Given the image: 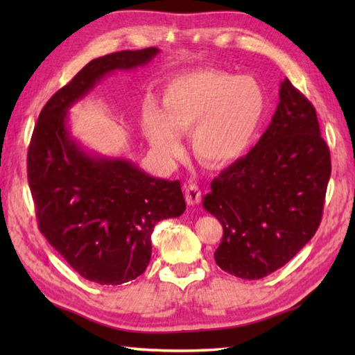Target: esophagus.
<instances>
[{
	"label": "esophagus",
	"mask_w": 355,
	"mask_h": 355,
	"mask_svg": "<svg viewBox=\"0 0 355 355\" xmlns=\"http://www.w3.org/2000/svg\"><path fill=\"white\" fill-rule=\"evenodd\" d=\"M184 195H186V202L189 206L198 205L200 200H201V191L195 183H189L184 187Z\"/></svg>",
	"instance_id": "obj_1"
}]
</instances>
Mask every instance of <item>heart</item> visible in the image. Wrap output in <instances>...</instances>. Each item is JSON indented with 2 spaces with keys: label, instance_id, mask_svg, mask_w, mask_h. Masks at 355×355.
<instances>
[{
  "label": "heart",
  "instance_id": "obj_1",
  "mask_svg": "<svg viewBox=\"0 0 355 355\" xmlns=\"http://www.w3.org/2000/svg\"><path fill=\"white\" fill-rule=\"evenodd\" d=\"M162 110L141 108V130L154 153L172 162L191 132L193 153L210 166L239 160L259 132L267 97L250 76L197 70L173 76L162 92Z\"/></svg>",
  "mask_w": 355,
  "mask_h": 355
}]
</instances>
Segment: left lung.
Returning a JSON list of instances; mask_svg holds the SVG:
<instances>
[{
    "instance_id": "8db88e82",
    "label": "left lung",
    "mask_w": 355,
    "mask_h": 355,
    "mask_svg": "<svg viewBox=\"0 0 355 355\" xmlns=\"http://www.w3.org/2000/svg\"><path fill=\"white\" fill-rule=\"evenodd\" d=\"M329 175L315 110L285 78L266 132L202 200L223 224L214 254L220 268L253 281L293 259L319 227Z\"/></svg>"
}]
</instances>
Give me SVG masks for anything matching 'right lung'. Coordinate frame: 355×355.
<instances>
[{
    "mask_svg": "<svg viewBox=\"0 0 355 355\" xmlns=\"http://www.w3.org/2000/svg\"><path fill=\"white\" fill-rule=\"evenodd\" d=\"M158 49L93 59L45 103L30 140L28 186L40 230L88 281L130 282L146 270L155 224L183 215L178 180L155 178L123 157L87 149L74 137L69 110L114 71L146 65Z\"/></svg>",
    "mask_w": 355,
    "mask_h": 355,
    "instance_id": "1",
    "label": "right lung"
}]
</instances>
